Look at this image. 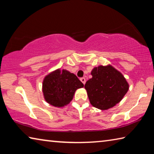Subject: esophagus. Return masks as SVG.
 Listing matches in <instances>:
<instances>
[{
	"label": "esophagus",
	"mask_w": 154,
	"mask_h": 154,
	"mask_svg": "<svg viewBox=\"0 0 154 154\" xmlns=\"http://www.w3.org/2000/svg\"><path fill=\"white\" fill-rule=\"evenodd\" d=\"M80 80H81V82H82L83 83V84H85V82H86V81H85V77H82V78H81Z\"/></svg>",
	"instance_id": "34e87169"
}]
</instances>
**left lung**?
Instances as JSON below:
<instances>
[{
	"label": "left lung",
	"mask_w": 154,
	"mask_h": 154,
	"mask_svg": "<svg viewBox=\"0 0 154 154\" xmlns=\"http://www.w3.org/2000/svg\"><path fill=\"white\" fill-rule=\"evenodd\" d=\"M92 77L85 84V89L93 106L107 110L116 106L124 98L129 84L120 72L111 65L94 67Z\"/></svg>",
	"instance_id": "8db88e82"
}]
</instances>
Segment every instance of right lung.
I'll return each instance as SVG.
<instances>
[{
    "mask_svg": "<svg viewBox=\"0 0 154 154\" xmlns=\"http://www.w3.org/2000/svg\"><path fill=\"white\" fill-rule=\"evenodd\" d=\"M44 98L49 105L62 108L72 100L75 91L83 87L76 75L66 69H58L44 77Z\"/></svg>",
    "mask_w": 154,
    "mask_h": 154,
    "instance_id": "obj_1",
    "label": "right lung"
}]
</instances>
